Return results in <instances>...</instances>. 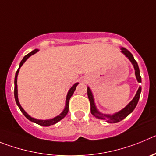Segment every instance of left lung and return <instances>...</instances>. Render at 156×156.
Returning a JSON list of instances; mask_svg holds the SVG:
<instances>
[{"label":"left lung","mask_w":156,"mask_h":156,"mask_svg":"<svg viewBox=\"0 0 156 156\" xmlns=\"http://www.w3.org/2000/svg\"><path fill=\"white\" fill-rule=\"evenodd\" d=\"M121 52L123 54H124V55L126 56L127 57H128V59L130 61V62L132 63V64L134 65V70H135V75L136 78H137V80L138 82H141V75H140V71H139V68H138V65H137V61L134 60V57L131 54L130 51L127 50L126 48H123L122 47L121 48ZM141 86L139 87L138 88V90H137V93H136L135 96H134V99H132V101L126 106L124 109H123L122 110H120V112L118 113H115V114L112 115H105V114H102V113H99V111L97 110L96 107L95 106V103H94V100H93V96H92V92H91L90 88H88L87 89V93H88V99H89V102H90V106H91V113L93 116H95V117H97V118L101 119V120H107L108 123H118V122L121 121L122 120L127 117L129 114H130L131 112L133 111L134 109V108L136 107L137 106V102H138V100H139L140 98V94H141Z\"/></svg>","instance_id":"1"}]
</instances>
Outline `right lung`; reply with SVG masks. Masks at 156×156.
Listing matches in <instances>:
<instances>
[{
	"label": "right lung",
	"mask_w": 156,
	"mask_h": 156,
	"mask_svg": "<svg viewBox=\"0 0 156 156\" xmlns=\"http://www.w3.org/2000/svg\"><path fill=\"white\" fill-rule=\"evenodd\" d=\"M38 51L37 49H36V50H34L33 51H32L31 53H29V54H28L27 55H26L25 57H23V59L22 60V61H21L20 64H19V69H18V71H16V74H15V90H14V94H15V101H16V103L17 105H18V106H19V108L20 109V110L22 111V113H23L24 116H26V118L28 119V120H29L30 121L32 122H34V123H37V124H39V125H41V126H43V127H48V126H50V125H53V124H55V123H57V122L60 121L61 120H62L63 118H64V116H66V115L68 114V108H69V100L70 99H71V95H73V93H74V92H75V88H76L77 85H78V83H76L75 84V85H73L72 87L71 88V89L69 90V92H68V95H67V99H66V106H65V108H64V111L62 112V113H61V114L59 115V116H56V117H54V118L53 119H50V120H36V119L35 118H33V117H31L29 115H28L27 113H26V112L23 109H22V107L21 106L20 103H19V99H18V89H17V77H18V74H19V69H20V68L22 67V64L25 63V61L27 60L28 58H29V57H30L31 55H33V54H36V52Z\"/></svg>",
	"instance_id": "right-lung-1"
}]
</instances>
